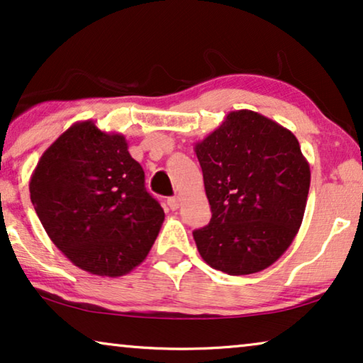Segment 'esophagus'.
<instances>
[{
    "label": "esophagus",
    "instance_id": "esophagus-1",
    "mask_svg": "<svg viewBox=\"0 0 363 363\" xmlns=\"http://www.w3.org/2000/svg\"><path fill=\"white\" fill-rule=\"evenodd\" d=\"M167 205H169L171 210H177L181 207V199L179 197H169V199H167Z\"/></svg>",
    "mask_w": 363,
    "mask_h": 363
}]
</instances>
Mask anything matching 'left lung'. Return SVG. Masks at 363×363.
<instances>
[{"label": "left lung", "instance_id": "1", "mask_svg": "<svg viewBox=\"0 0 363 363\" xmlns=\"http://www.w3.org/2000/svg\"><path fill=\"white\" fill-rule=\"evenodd\" d=\"M212 218L194 231L200 256L228 275L267 269L305 215L310 164L290 130L254 111L230 112L196 145Z\"/></svg>", "mask_w": 363, "mask_h": 363}]
</instances>
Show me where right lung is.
Instances as JSON below:
<instances>
[{
  "label": "right lung",
  "mask_w": 363,
  "mask_h": 363,
  "mask_svg": "<svg viewBox=\"0 0 363 363\" xmlns=\"http://www.w3.org/2000/svg\"><path fill=\"white\" fill-rule=\"evenodd\" d=\"M30 200L47 235L74 266L121 277L145 261L164 212L121 133L73 123L40 156Z\"/></svg>",
  "instance_id": "obj_1"
}]
</instances>
